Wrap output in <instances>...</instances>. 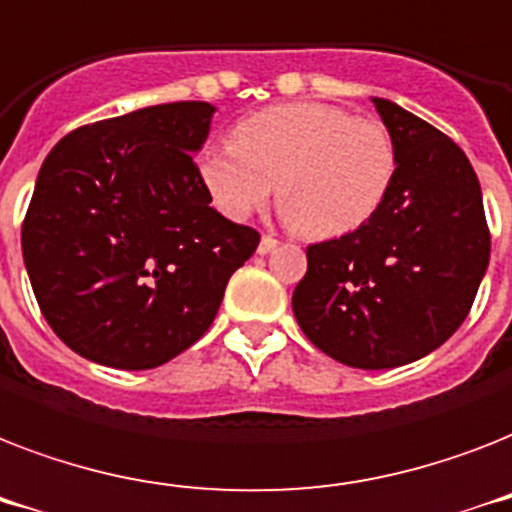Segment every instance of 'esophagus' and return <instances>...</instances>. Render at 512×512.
Returning <instances> with one entry per match:
<instances>
[{"instance_id":"esophagus-1","label":"esophagus","mask_w":512,"mask_h":512,"mask_svg":"<svg viewBox=\"0 0 512 512\" xmlns=\"http://www.w3.org/2000/svg\"><path fill=\"white\" fill-rule=\"evenodd\" d=\"M277 245H280V240H277V237L264 235V237H261V243H259V253H261V256H267V253L275 251Z\"/></svg>"}]
</instances>
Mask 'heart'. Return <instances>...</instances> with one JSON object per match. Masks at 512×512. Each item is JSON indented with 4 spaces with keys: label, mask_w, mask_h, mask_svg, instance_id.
<instances>
[{
    "label": "heart",
    "mask_w": 512,
    "mask_h": 512,
    "mask_svg": "<svg viewBox=\"0 0 512 512\" xmlns=\"http://www.w3.org/2000/svg\"><path fill=\"white\" fill-rule=\"evenodd\" d=\"M200 187L227 219H245L275 192L285 219L330 240L365 227L394 187L399 153L386 126L325 102L259 110L235 142L208 145L195 161Z\"/></svg>",
    "instance_id": "1"
}]
</instances>
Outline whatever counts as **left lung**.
Masks as SVG:
<instances>
[{
  "mask_svg": "<svg viewBox=\"0 0 512 512\" xmlns=\"http://www.w3.org/2000/svg\"><path fill=\"white\" fill-rule=\"evenodd\" d=\"M399 153L394 187L365 227L306 248L293 314L335 362L388 370L463 325L489 267L481 185L447 134L372 97Z\"/></svg>",
  "mask_w": 512,
  "mask_h": 512,
  "instance_id": "8db88e82",
  "label": "left lung"
}]
</instances>
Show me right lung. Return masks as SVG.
<instances>
[{
	"instance_id": "1",
	"label": "right lung",
	"mask_w": 512,
	"mask_h": 512,
	"mask_svg": "<svg viewBox=\"0 0 512 512\" xmlns=\"http://www.w3.org/2000/svg\"><path fill=\"white\" fill-rule=\"evenodd\" d=\"M214 110L166 102L81 126L42 163L23 261L44 320L89 362L150 370L190 349L259 245L200 187Z\"/></svg>"
}]
</instances>
